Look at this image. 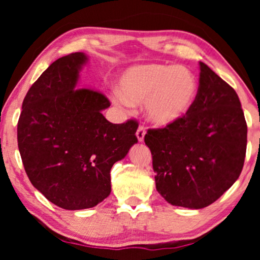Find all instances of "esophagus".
Instances as JSON below:
<instances>
[{
  "mask_svg": "<svg viewBox=\"0 0 260 260\" xmlns=\"http://www.w3.org/2000/svg\"><path fill=\"white\" fill-rule=\"evenodd\" d=\"M144 136H145V128L140 126L138 129H137V138H138L139 142H143V140H144Z\"/></svg>",
  "mask_w": 260,
  "mask_h": 260,
  "instance_id": "esophagus-1",
  "label": "esophagus"
}]
</instances>
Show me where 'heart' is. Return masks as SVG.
Instances as JSON below:
<instances>
[{
    "instance_id": "b5f03b06",
    "label": "heart",
    "mask_w": 260,
    "mask_h": 260,
    "mask_svg": "<svg viewBox=\"0 0 260 260\" xmlns=\"http://www.w3.org/2000/svg\"><path fill=\"white\" fill-rule=\"evenodd\" d=\"M120 92L117 99L122 103L145 104L149 120L157 126H169L183 118L194 105L198 82L183 66H134L120 77Z\"/></svg>"
}]
</instances>
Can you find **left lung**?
Listing matches in <instances>:
<instances>
[{"label":"left lung","mask_w":260,"mask_h":260,"mask_svg":"<svg viewBox=\"0 0 260 260\" xmlns=\"http://www.w3.org/2000/svg\"><path fill=\"white\" fill-rule=\"evenodd\" d=\"M199 86L189 112L165 128L149 129L156 190L171 205L202 209L240 177L247 123L235 89L199 62Z\"/></svg>","instance_id":"left-lung-1"}]
</instances>
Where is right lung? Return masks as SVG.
I'll use <instances>...</instances> for the list:
<instances>
[{"mask_svg": "<svg viewBox=\"0 0 260 260\" xmlns=\"http://www.w3.org/2000/svg\"><path fill=\"white\" fill-rule=\"evenodd\" d=\"M84 52L56 59L26 92L18 121V148L29 180L66 210L98 205L111 193L110 171L138 142V123L104 117L105 95L79 88Z\"/></svg>", "mask_w": 260, "mask_h": 260, "instance_id": "obj_1", "label": "right lung"}]
</instances>
